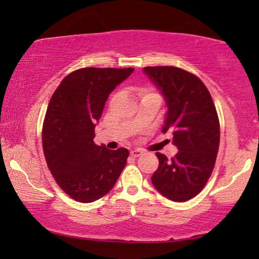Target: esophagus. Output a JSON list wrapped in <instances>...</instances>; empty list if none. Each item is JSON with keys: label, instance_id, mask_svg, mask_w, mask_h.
I'll return each mask as SVG.
<instances>
[{"label": "esophagus", "instance_id": "esophagus-1", "mask_svg": "<svg viewBox=\"0 0 259 259\" xmlns=\"http://www.w3.org/2000/svg\"><path fill=\"white\" fill-rule=\"evenodd\" d=\"M141 153H143V152H141L140 150H132V151H131V155H132V157H134V158L139 157V155H141Z\"/></svg>", "mask_w": 259, "mask_h": 259}]
</instances>
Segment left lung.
<instances>
[{"label":"left lung","instance_id":"left-lung-1","mask_svg":"<svg viewBox=\"0 0 259 259\" xmlns=\"http://www.w3.org/2000/svg\"><path fill=\"white\" fill-rule=\"evenodd\" d=\"M167 106L162 133L171 132L178 148L172 159L157 153L152 184L173 201L196 197L210 178L217 158L219 120L210 92L196 75L177 67H145Z\"/></svg>","mask_w":259,"mask_h":259}]
</instances>
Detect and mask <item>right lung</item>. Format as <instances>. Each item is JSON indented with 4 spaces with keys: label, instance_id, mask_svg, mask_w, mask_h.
Instances as JSON below:
<instances>
[{
    "label": "right lung",
    "instance_id": "right-lung-1",
    "mask_svg": "<svg viewBox=\"0 0 259 259\" xmlns=\"http://www.w3.org/2000/svg\"><path fill=\"white\" fill-rule=\"evenodd\" d=\"M134 68H81L61 81L49 101L42 130L48 168L74 200L92 203L115 185L130 152L94 144L105 102Z\"/></svg>",
    "mask_w": 259,
    "mask_h": 259
}]
</instances>
